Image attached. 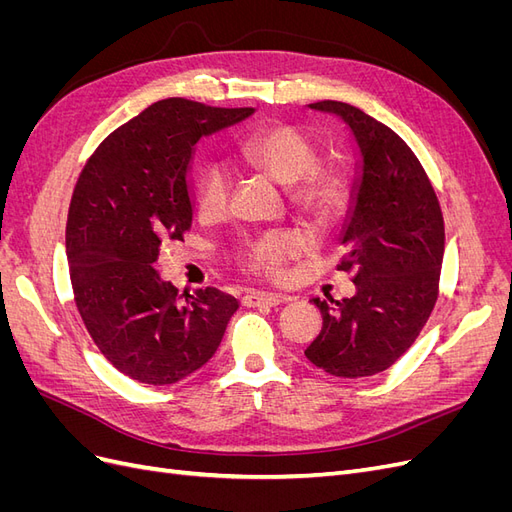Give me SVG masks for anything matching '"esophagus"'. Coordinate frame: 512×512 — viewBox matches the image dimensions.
<instances>
[{"mask_svg": "<svg viewBox=\"0 0 512 512\" xmlns=\"http://www.w3.org/2000/svg\"><path fill=\"white\" fill-rule=\"evenodd\" d=\"M284 301H290L284 294H273V292H247L243 297V305L247 307H275V305H282Z\"/></svg>", "mask_w": 512, "mask_h": 512, "instance_id": "1", "label": "esophagus"}]
</instances>
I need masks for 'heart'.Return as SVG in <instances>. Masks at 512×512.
<instances>
[{"instance_id":"b5f03b06","label":"heart","mask_w":512,"mask_h":512,"mask_svg":"<svg viewBox=\"0 0 512 512\" xmlns=\"http://www.w3.org/2000/svg\"><path fill=\"white\" fill-rule=\"evenodd\" d=\"M243 156L282 185L294 186V203L305 211L329 213L344 198V181L329 170H316L318 151L307 138L288 126L254 132L243 143ZM196 200L200 215L218 220L228 211L230 175L220 162L200 168L196 179ZM303 250V237L292 230H269L247 237L237 247V262L254 275L277 280L286 265Z\"/></svg>"}]
</instances>
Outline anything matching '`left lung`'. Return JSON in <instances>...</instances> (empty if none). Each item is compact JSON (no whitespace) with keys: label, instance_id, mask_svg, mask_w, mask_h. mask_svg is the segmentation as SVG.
Returning a JSON list of instances; mask_svg holds the SVG:
<instances>
[{"label":"left lung","instance_id":"obj_1","mask_svg":"<svg viewBox=\"0 0 512 512\" xmlns=\"http://www.w3.org/2000/svg\"><path fill=\"white\" fill-rule=\"evenodd\" d=\"M335 115L356 147V179L339 243V269L354 271L350 299H312L322 331L305 356L339 378L389 369L425 327L438 299L444 220L412 149L378 119L346 102L307 104Z\"/></svg>","mask_w":512,"mask_h":512}]
</instances>
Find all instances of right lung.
<instances>
[{"instance_id":"add662e5","label":"right lung","mask_w":512,"mask_h":512,"mask_svg":"<svg viewBox=\"0 0 512 512\" xmlns=\"http://www.w3.org/2000/svg\"><path fill=\"white\" fill-rule=\"evenodd\" d=\"M254 115L168 98L123 123L85 164L66 224L74 301L100 352L143 384H175L218 350L239 301L179 292L153 267L162 241L192 226L196 145Z\"/></svg>"}]
</instances>
